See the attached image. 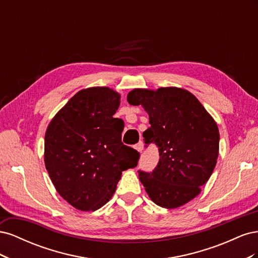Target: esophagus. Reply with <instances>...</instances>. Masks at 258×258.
Returning <instances> with one entry per match:
<instances>
[{
  "label": "esophagus",
  "instance_id": "esophagus-1",
  "mask_svg": "<svg viewBox=\"0 0 258 258\" xmlns=\"http://www.w3.org/2000/svg\"><path fill=\"white\" fill-rule=\"evenodd\" d=\"M143 142H139L138 144H136L135 145V148H136V150L138 151V152H140V153H141L142 151H143Z\"/></svg>",
  "mask_w": 258,
  "mask_h": 258
}]
</instances>
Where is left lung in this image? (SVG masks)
<instances>
[{"mask_svg": "<svg viewBox=\"0 0 258 258\" xmlns=\"http://www.w3.org/2000/svg\"><path fill=\"white\" fill-rule=\"evenodd\" d=\"M131 105H142L151 127L145 143H156L160 159L152 173L139 178L157 206L175 209L197 197L216 166L220 132L213 117L191 92L177 87L135 88Z\"/></svg>", "mask_w": 258, "mask_h": 258, "instance_id": "obj_1", "label": "left lung"}]
</instances>
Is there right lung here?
<instances>
[{
	"label": "right lung",
	"instance_id": "add662e5",
	"mask_svg": "<svg viewBox=\"0 0 258 258\" xmlns=\"http://www.w3.org/2000/svg\"><path fill=\"white\" fill-rule=\"evenodd\" d=\"M119 104L112 88L82 89L46 130L45 167L58 194L77 210L102 208L122 171L138 165L139 153L121 142L123 122L114 117Z\"/></svg>",
	"mask_w": 258,
	"mask_h": 258
}]
</instances>
